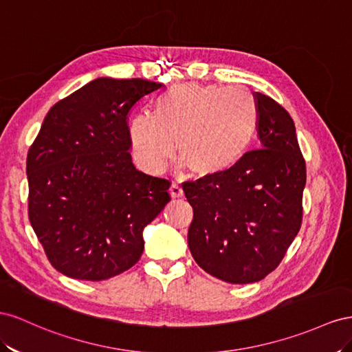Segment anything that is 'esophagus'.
<instances>
[{
    "label": "esophagus",
    "mask_w": 352,
    "mask_h": 352,
    "mask_svg": "<svg viewBox=\"0 0 352 352\" xmlns=\"http://www.w3.org/2000/svg\"><path fill=\"white\" fill-rule=\"evenodd\" d=\"M169 193H170V197H183V195H184V192H183V188L179 187L177 183H174L173 186H170V188H169Z\"/></svg>",
    "instance_id": "1"
}]
</instances>
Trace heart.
<instances>
[{
  "label": "heart",
  "instance_id": "heart-1",
  "mask_svg": "<svg viewBox=\"0 0 352 352\" xmlns=\"http://www.w3.org/2000/svg\"><path fill=\"white\" fill-rule=\"evenodd\" d=\"M259 107L242 85L184 82L157 97L153 116L129 120L128 137L137 164L162 173L174 155L197 177H217L234 168L252 146Z\"/></svg>",
  "mask_w": 352,
  "mask_h": 352
}]
</instances>
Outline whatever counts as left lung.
<instances>
[{
    "label": "left lung",
    "instance_id": "8db88e82",
    "mask_svg": "<svg viewBox=\"0 0 352 352\" xmlns=\"http://www.w3.org/2000/svg\"><path fill=\"white\" fill-rule=\"evenodd\" d=\"M261 148L227 173L183 184L193 221L188 248L208 274L245 285L274 271L302 224L305 159L294 119L256 93Z\"/></svg>",
    "mask_w": 352,
    "mask_h": 352
}]
</instances>
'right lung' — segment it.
<instances>
[{"mask_svg":"<svg viewBox=\"0 0 352 352\" xmlns=\"http://www.w3.org/2000/svg\"><path fill=\"white\" fill-rule=\"evenodd\" d=\"M160 87L97 78L50 109L29 147V221L62 274L100 282L142 256L143 228L170 200V183L135 169L126 118Z\"/></svg>","mask_w":352,"mask_h":352,"instance_id":"obj_1","label":"right lung"}]
</instances>
